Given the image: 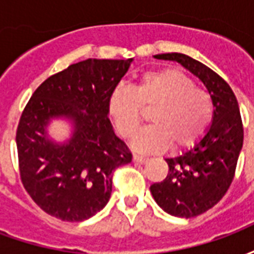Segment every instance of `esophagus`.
<instances>
[{
	"mask_svg": "<svg viewBox=\"0 0 254 254\" xmlns=\"http://www.w3.org/2000/svg\"><path fill=\"white\" fill-rule=\"evenodd\" d=\"M133 160L136 162V163H140V165H143L145 163L148 158H145V156H140V155H133Z\"/></svg>",
	"mask_w": 254,
	"mask_h": 254,
	"instance_id": "1",
	"label": "esophagus"
}]
</instances>
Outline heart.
I'll return each mask as SVG.
<instances>
[{"instance_id":"obj_1","label":"heart","mask_w":254,"mask_h":254,"mask_svg":"<svg viewBox=\"0 0 254 254\" xmlns=\"http://www.w3.org/2000/svg\"><path fill=\"white\" fill-rule=\"evenodd\" d=\"M110 113L124 138H132L150 111L151 127L134 140L138 151H174L193 147L207 133L215 114L211 95L178 69L144 73L134 88L118 87L110 96Z\"/></svg>"}]
</instances>
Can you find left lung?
I'll list each match as a JSON object with an SVG mask.
<instances>
[{
    "label": "left lung",
    "instance_id": "obj_1",
    "mask_svg": "<svg viewBox=\"0 0 254 254\" xmlns=\"http://www.w3.org/2000/svg\"><path fill=\"white\" fill-rule=\"evenodd\" d=\"M155 58L177 61L189 69L207 87L215 105L207 134L185 154L166 159L169 174L149 188L163 211L178 218H194L218 204L234 180L244 143L240 107L229 84L207 65L181 53Z\"/></svg>",
    "mask_w": 254,
    "mask_h": 254
}]
</instances>
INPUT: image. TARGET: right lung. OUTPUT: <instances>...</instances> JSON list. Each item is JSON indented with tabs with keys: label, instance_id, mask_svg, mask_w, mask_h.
<instances>
[{
	"label": "right lung",
	"instance_id": "right-lung-1",
	"mask_svg": "<svg viewBox=\"0 0 254 254\" xmlns=\"http://www.w3.org/2000/svg\"><path fill=\"white\" fill-rule=\"evenodd\" d=\"M127 60H85L46 78L24 107L16 130L20 178L39 207L64 222H81L105 207L113 171L132 162L109 120L114 89ZM66 116L75 132L65 144L50 142L48 121Z\"/></svg>",
	"mask_w": 254,
	"mask_h": 254
}]
</instances>
